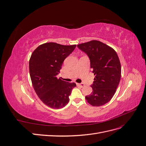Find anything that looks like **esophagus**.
Listing matches in <instances>:
<instances>
[{"instance_id": "34e87169", "label": "esophagus", "mask_w": 146, "mask_h": 146, "mask_svg": "<svg viewBox=\"0 0 146 146\" xmlns=\"http://www.w3.org/2000/svg\"><path fill=\"white\" fill-rule=\"evenodd\" d=\"M84 83H77V86H80V87H83L84 86Z\"/></svg>"}]
</instances>
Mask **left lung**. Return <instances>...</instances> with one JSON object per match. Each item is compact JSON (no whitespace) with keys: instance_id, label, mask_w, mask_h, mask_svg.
<instances>
[{"instance_id":"8db88e82","label":"left lung","mask_w":146,"mask_h":146,"mask_svg":"<svg viewBox=\"0 0 146 146\" xmlns=\"http://www.w3.org/2000/svg\"><path fill=\"white\" fill-rule=\"evenodd\" d=\"M90 60L95 78L91 94L85 96L94 107L108 103L115 94L121 77V66L117 53L113 48L99 41L92 40L77 45Z\"/></svg>"}]
</instances>
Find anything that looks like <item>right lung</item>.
<instances>
[{"label": "right lung", "mask_w": 146, "mask_h": 146, "mask_svg": "<svg viewBox=\"0 0 146 146\" xmlns=\"http://www.w3.org/2000/svg\"><path fill=\"white\" fill-rule=\"evenodd\" d=\"M76 45L64 46L47 42L39 46L31 55L29 71L34 90L42 102L52 108L64 107L75 83H68L56 77L63 63Z\"/></svg>", "instance_id": "add662e5"}]
</instances>
